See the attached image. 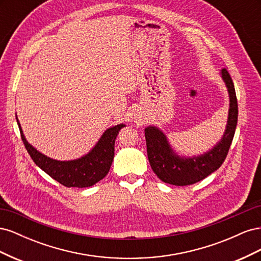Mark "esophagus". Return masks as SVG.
Wrapping results in <instances>:
<instances>
[{
  "instance_id": "34e87169",
  "label": "esophagus",
  "mask_w": 261,
  "mask_h": 261,
  "mask_svg": "<svg viewBox=\"0 0 261 261\" xmlns=\"http://www.w3.org/2000/svg\"><path fill=\"white\" fill-rule=\"evenodd\" d=\"M136 122H138V123H140V124H143V123H144V120H141V118H136Z\"/></svg>"
}]
</instances>
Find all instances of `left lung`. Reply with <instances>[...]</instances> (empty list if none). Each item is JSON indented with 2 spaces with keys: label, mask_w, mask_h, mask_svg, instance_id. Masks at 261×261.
<instances>
[{
  "label": "left lung",
  "mask_w": 261,
  "mask_h": 261,
  "mask_svg": "<svg viewBox=\"0 0 261 261\" xmlns=\"http://www.w3.org/2000/svg\"><path fill=\"white\" fill-rule=\"evenodd\" d=\"M221 77L228 91L230 109L223 136L209 151L197 156H179L172 149L161 129L155 126H148L145 128L150 165L156 176L164 183L176 186L195 184L217 171L225 160L238 124L239 108L233 81L225 68L221 70Z\"/></svg>",
  "instance_id": "obj_1"
}]
</instances>
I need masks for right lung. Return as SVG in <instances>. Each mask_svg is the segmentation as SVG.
Segmentation results:
<instances>
[{
  "label": "right lung",
  "mask_w": 261,
  "mask_h": 261,
  "mask_svg": "<svg viewBox=\"0 0 261 261\" xmlns=\"http://www.w3.org/2000/svg\"><path fill=\"white\" fill-rule=\"evenodd\" d=\"M20 136L29 155L34 162L53 179L66 187H89L108 174L114 158V144L118 132L124 124L108 128L98 140L97 145L82 158L70 161H59L39 152L23 136L22 129L16 116Z\"/></svg>",
  "instance_id": "add662e5"
}]
</instances>
